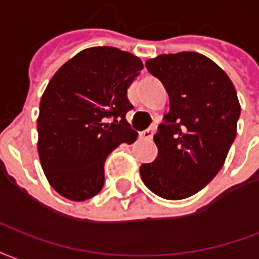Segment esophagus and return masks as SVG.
Instances as JSON below:
<instances>
[{"label":"esophagus","instance_id":"34e87169","mask_svg":"<svg viewBox=\"0 0 259 259\" xmlns=\"http://www.w3.org/2000/svg\"><path fill=\"white\" fill-rule=\"evenodd\" d=\"M153 135H154V127H150L148 130H145V131L141 132V137L143 139H152Z\"/></svg>","mask_w":259,"mask_h":259}]
</instances>
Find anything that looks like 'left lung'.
<instances>
[{
    "mask_svg": "<svg viewBox=\"0 0 259 259\" xmlns=\"http://www.w3.org/2000/svg\"><path fill=\"white\" fill-rule=\"evenodd\" d=\"M146 69L168 92L169 113L153 137L157 158L141 165V178L163 199H186L222 168L236 138L240 103L228 74L204 55H158Z\"/></svg>",
    "mask_w": 259,
    "mask_h": 259,
    "instance_id": "1",
    "label": "left lung"
}]
</instances>
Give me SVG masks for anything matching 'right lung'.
<instances>
[{
	"instance_id": "right-lung-1",
	"label": "right lung",
	"mask_w": 259,
	"mask_h": 259,
	"mask_svg": "<svg viewBox=\"0 0 259 259\" xmlns=\"http://www.w3.org/2000/svg\"><path fill=\"white\" fill-rule=\"evenodd\" d=\"M143 69L135 55L92 47L67 60L39 102L38 156L50 185L60 196L84 201L102 190L103 165L120 143L138 132L125 120L134 109L127 90Z\"/></svg>"
}]
</instances>
